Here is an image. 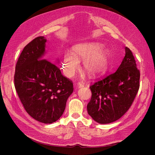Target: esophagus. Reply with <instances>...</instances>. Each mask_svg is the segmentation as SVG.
Segmentation results:
<instances>
[{
  "mask_svg": "<svg viewBox=\"0 0 155 155\" xmlns=\"http://www.w3.org/2000/svg\"><path fill=\"white\" fill-rule=\"evenodd\" d=\"M77 86L78 87H83L84 86V83L83 82H78Z\"/></svg>",
  "mask_w": 155,
  "mask_h": 155,
  "instance_id": "1",
  "label": "esophagus"
}]
</instances>
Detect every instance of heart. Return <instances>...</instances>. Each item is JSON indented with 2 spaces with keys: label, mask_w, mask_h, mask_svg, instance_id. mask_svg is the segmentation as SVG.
<instances>
[{
  "label": "heart",
  "mask_w": 155,
  "mask_h": 155,
  "mask_svg": "<svg viewBox=\"0 0 155 155\" xmlns=\"http://www.w3.org/2000/svg\"><path fill=\"white\" fill-rule=\"evenodd\" d=\"M99 43H87L79 44L72 48V54H64L62 69L64 74L73 77L79 69L78 61H83L84 71L91 77H97L104 74L109 65V54L101 48Z\"/></svg>",
  "instance_id": "b5f03b06"
}]
</instances>
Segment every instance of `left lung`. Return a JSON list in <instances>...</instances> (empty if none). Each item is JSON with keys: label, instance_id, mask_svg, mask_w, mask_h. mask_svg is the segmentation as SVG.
<instances>
[{"label": "left lung", "instance_id": "left-lung-1", "mask_svg": "<svg viewBox=\"0 0 155 155\" xmlns=\"http://www.w3.org/2000/svg\"><path fill=\"white\" fill-rule=\"evenodd\" d=\"M125 56L115 72L90 86L92 96L87 113L100 124L120 119L130 108L139 89L140 71L132 51L125 47Z\"/></svg>", "mask_w": 155, "mask_h": 155}]
</instances>
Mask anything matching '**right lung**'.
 Here are the masks:
<instances>
[{
	"label": "right lung",
	"mask_w": 155,
	"mask_h": 155,
	"mask_svg": "<svg viewBox=\"0 0 155 155\" xmlns=\"http://www.w3.org/2000/svg\"><path fill=\"white\" fill-rule=\"evenodd\" d=\"M47 39L40 36L22 51L15 68V87L27 113L45 124L56 121L74 91L73 83L46 58Z\"/></svg>",
	"instance_id": "obj_1"
}]
</instances>
